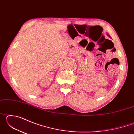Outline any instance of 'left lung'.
Segmentation results:
<instances>
[{
  "instance_id": "8db88e82",
  "label": "left lung",
  "mask_w": 134,
  "mask_h": 134,
  "mask_svg": "<svg viewBox=\"0 0 134 134\" xmlns=\"http://www.w3.org/2000/svg\"><path fill=\"white\" fill-rule=\"evenodd\" d=\"M107 35L108 36V37H110V38H111V37H110V36L109 35V34H107Z\"/></svg>"
}]
</instances>
